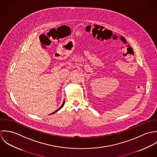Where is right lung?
Masks as SVG:
<instances>
[{"label":"right lung","mask_w":157,"mask_h":157,"mask_svg":"<svg viewBox=\"0 0 157 157\" xmlns=\"http://www.w3.org/2000/svg\"><path fill=\"white\" fill-rule=\"evenodd\" d=\"M64 103H65V100H64V101H63V104H62V106H60V108H59V109H57V110H56V111H55V112H52V113H51V114H53V113H56V112H57V111H59V110H60V109H62V108H63V106H64Z\"/></svg>","instance_id":"obj_1"}]
</instances>
